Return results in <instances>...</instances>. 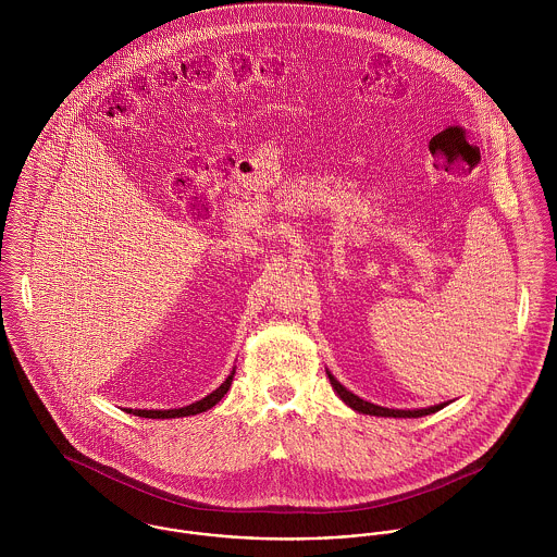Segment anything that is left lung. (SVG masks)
I'll use <instances>...</instances> for the list:
<instances>
[{
	"mask_svg": "<svg viewBox=\"0 0 557 557\" xmlns=\"http://www.w3.org/2000/svg\"><path fill=\"white\" fill-rule=\"evenodd\" d=\"M330 384L334 388V393L341 397V400L345 405H349L351 409L360 411V413H369V416H384V418H420V416H429V413H435L437 409H442L446 403L442 405H433V407H422V409H391V407H380V405H373L364 398L356 397L354 393H349L345 386H341L330 373Z\"/></svg>",
	"mask_w": 557,
	"mask_h": 557,
	"instance_id": "1",
	"label": "left lung"
}]
</instances>
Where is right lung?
I'll list each match as a JSON object with an SVG mask.
<instances>
[{"label": "right lung", "instance_id": "1", "mask_svg": "<svg viewBox=\"0 0 557 557\" xmlns=\"http://www.w3.org/2000/svg\"><path fill=\"white\" fill-rule=\"evenodd\" d=\"M232 380H234V371H232V375H230L214 393H210L208 397H203L201 400H197V403H190V405H186V407L164 409V411H162V409H135V416H141V418H182V416L201 413V411L214 407L221 398L227 395V391H230V386H232ZM131 411H133V409H131Z\"/></svg>", "mask_w": 557, "mask_h": 557}]
</instances>
